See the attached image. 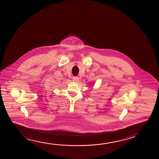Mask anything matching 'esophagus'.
<instances>
[{
	"instance_id": "1",
	"label": "esophagus",
	"mask_w": 159,
	"mask_h": 159,
	"mask_svg": "<svg viewBox=\"0 0 159 159\" xmlns=\"http://www.w3.org/2000/svg\"><path fill=\"white\" fill-rule=\"evenodd\" d=\"M73 81H74V82L77 83V82H78L79 81V78L78 77H74L73 78Z\"/></svg>"
}]
</instances>
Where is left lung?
I'll return each instance as SVG.
<instances>
[{"instance_id": "8db88e82", "label": "left lung", "mask_w": 159, "mask_h": 159, "mask_svg": "<svg viewBox=\"0 0 159 159\" xmlns=\"http://www.w3.org/2000/svg\"><path fill=\"white\" fill-rule=\"evenodd\" d=\"M93 86H94V85H93Z\"/></svg>"}]
</instances>
